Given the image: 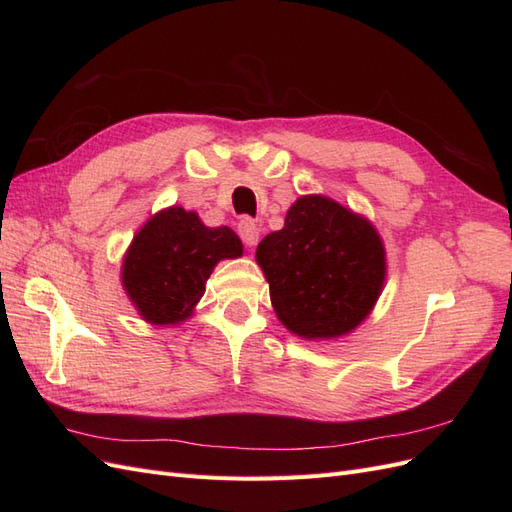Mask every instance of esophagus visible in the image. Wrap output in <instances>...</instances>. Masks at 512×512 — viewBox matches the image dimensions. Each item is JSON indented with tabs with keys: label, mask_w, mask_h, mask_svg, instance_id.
I'll list each match as a JSON object with an SVG mask.
<instances>
[{
	"label": "esophagus",
	"mask_w": 512,
	"mask_h": 512,
	"mask_svg": "<svg viewBox=\"0 0 512 512\" xmlns=\"http://www.w3.org/2000/svg\"><path fill=\"white\" fill-rule=\"evenodd\" d=\"M237 232L239 237L245 245H256L258 243V237H260V230H258V224L252 220V218H243L239 224H237Z\"/></svg>",
	"instance_id": "1"
}]
</instances>
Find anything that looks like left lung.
Wrapping results in <instances>:
<instances>
[{
	"instance_id": "1",
	"label": "left lung",
	"mask_w": 512,
	"mask_h": 512,
	"mask_svg": "<svg viewBox=\"0 0 512 512\" xmlns=\"http://www.w3.org/2000/svg\"><path fill=\"white\" fill-rule=\"evenodd\" d=\"M271 303L286 327L307 339L352 331L384 284V247L367 220L324 196H303L284 228L258 243Z\"/></svg>"
}]
</instances>
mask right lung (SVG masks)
Segmentation results:
<instances>
[{
  "mask_svg": "<svg viewBox=\"0 0 512 512\" xmlns=\"http://www.w3.org/2000/svg\"><path fill=\"white\" fill-rule=\"evenodd\" d=\"M243 254L228 226L207 228L198 215L170 207L134 237L123 260V288L153 324H177L203 297L213 267Z\"/></svg>",
  "mask_w": 512,
  "mask_h": 512,
  "instance_id": "1",
  "label": "right lung"
}]
</instances>
